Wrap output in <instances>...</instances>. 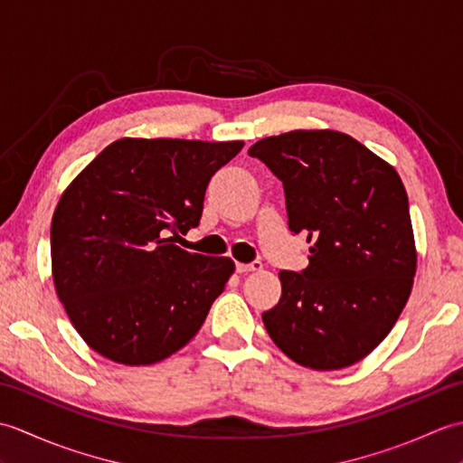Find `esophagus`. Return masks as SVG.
<instances>
[{
    "label": "esophagus",
    "instance_id": "obj_1",
    "mask_svg": "<svg viewBox=\"0 0 463 463\" xmlns=\"http://www.w3.org/2000/svg\"><path fill=\"white\" fill-rule=\"evenodd\" d=\"M237 270H239V272H254V270H262V262H260V260H254V262H249V264H242V262H239V264H237Z\"/></svg>",
    "mask_w": 463,
    "mask_h": 463
}]
</instances>
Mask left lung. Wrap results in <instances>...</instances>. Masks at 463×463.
Returning a JSON list of instances; mask_svg holds the SVG:
<instances>
[{"mask_svg":"<svg viewBox=\"0 0 463 463\" xmlns=\"http://www.w3.org/2000/svg\"><path fill=\"white\" fill-rule=\"evenodd\" d=\"M279 176L288 229L312 242L308 267L280 270L282 297L262 314L300 366L340 370L394 328L416 274L404 184L392 165L340 131H290L249 149Z\"/></svg>","mask_w":463,"mask_h":463,"instance_id":"obj_1","label":"left lung"}]
</instances>
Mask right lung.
<instances>
[{
    "instance_id": "obj_1",
    "label": "right lung",
    "mask_w": 463,
    "mask_h": 463,
    "mask_svg": "<svg viewBox=\"0 0 463 463\" xmlns=\"http://www.w3.org/2000/svg\"><path fill=\"white\" fill-rule=\"evenodd\" d=\"M242 145L125 137L67 186L52 221L53 282L97 354L146 366L199 332L234 262L169 234L199 224L206 184Z\"/></svg>"
}]
</instances>
